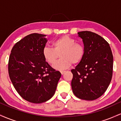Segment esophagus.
<instances>
[{"mask_svg": "<svg viewBox=\"0 0 121 121\" xmlns=\"http://www.w3.org/2000/svg\"><path fill=\"white\" fill-rule=\"evenodd\" d=\"M60 72H61V74H64L65 71H64V70H61Z\"/></svg>", "mask_w": 121, "mask_h": 121, "instance_id": "esophagus-1", "label": "esophagus"}]
</instances>
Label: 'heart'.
Here are the masks:
<instances>
[{"label":"heart","instance_id":"b5f03b06","mask_svg":"<svg viewBox=\"0 0 121 121\" xmlns=\"http://www.w3.org/2000/svg\"><path fill=\"white\" fill-rule=\"evenodd\" d=\"M53 48L44 47L43 55L48 64L53 65L58 58L61 59L53 67L57 70L67 69L72 64H78L84 58L85 49L82 44L76 42V40L67 35L62 36L55 40L52 43Z\"/></svg>","mask_w":121,"mask_h":121}]
</instances>
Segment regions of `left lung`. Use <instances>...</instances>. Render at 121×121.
Returning a JSON list of instances; mask_svg holds the SVG:
<instances>
[{
	"instance_id": "1",
	"label": "left lung",
	"mask_w": 121,
	"mask_h": 121,
	"mask_svg": "<svg viewBox=\"0 0 121 121\" xmlns=\"http://www.w3.org/2000/svg\"><path fill=\"white\" fill-rule=\"evenodd\" d=\"M85 53L82 60L71 70L72 91L84 100H94L103 94L113 76V56L109 44L103 37L91 31L78 32Z\"/></svg>"
}]
</instances>
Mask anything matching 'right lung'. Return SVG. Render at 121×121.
<instances>
[{
    "label": "right lung",
    "mask_w": 121,
    "mask_h": 121,
    "mask_svg": "<svg viewBox=\"0 0 121 121\" xmlns=\"http://www.w3.org/2000/svg\"><path fill=\"white\" fill-rule=\"evenodd\" d=\"M46 35L32 34L15 44L8 61V73L13 86L23 99L35 104L49 100L61 74L44 59Z\"/></svg>",
    "instance_id": "1"
}]
</instances>
